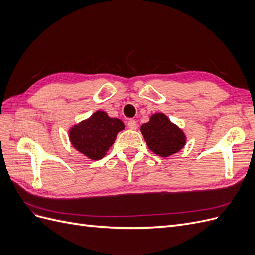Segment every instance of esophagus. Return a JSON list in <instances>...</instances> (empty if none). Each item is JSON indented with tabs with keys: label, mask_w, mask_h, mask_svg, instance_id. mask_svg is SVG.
I'll return each instance as SVG.
<instances>
[{
	"label": "esophagus",
	"mask_w": 255,
	"mask_h": 255,
	"mask_svg": "<svg viewBox=\"0 0 255 255\" xmlns=\"http://www.w3.org/2000/svg\"><path fill=\"white\" fill-rule=\"evenodd\" d=\"M137 122H136V120H134V119H129L128 120V128H129V129H136L137 128Z\"/></svg>",
	"instance_id": "1"
}]
</instances>
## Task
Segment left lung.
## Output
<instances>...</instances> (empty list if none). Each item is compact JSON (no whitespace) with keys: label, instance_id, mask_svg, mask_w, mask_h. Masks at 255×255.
I'll return each instance as SVG.
<instances>
[{"label":"left lung","instance_id":"1","mask_svg":"<svg viewBox=\"0 0 255 255\" xmlns=\"http://www.w3.org/2000/svg\"><path fill=\"white\" fill-rule=\"evenodd\" d=\"M149 149L161 157L179 152L185 145V135L164 114H154L140 128Z\"/></svg>","mask_w":255,"mask_h":255}]
</instances>
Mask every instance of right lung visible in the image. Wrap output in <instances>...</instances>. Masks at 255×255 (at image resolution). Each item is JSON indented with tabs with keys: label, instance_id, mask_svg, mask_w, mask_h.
<instances>
[{
	"label": "right lung",
	"instance_id": "add662e5",
	"mask_svg": "<svg viewBox=\"0 0 255 255\" xmlns=\"http://www.w3.org/2000/svg\"><path fill=\"white\" fill-rule=\"evenodd\" d=\"M125 128L118 118H111L106 113L98 111L87 120L74 126L69 137L74 148L87 157L98 160L104 157L113 145L117 134Z\"/></svg>",
	"mask_w": 255,
	"mask_h": 255
}]
</instances>
